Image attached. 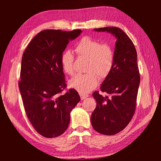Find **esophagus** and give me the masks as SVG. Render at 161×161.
<instances>
[{
  "label": "esophagus",
  "mask_w": 161,
  "mask_h": 161,
  "mask_svg": "<svg viewBox=\"0 0 161 161\" xmlns=\"http://www.w3.org/2000/svg\"><path fill=\"white\" fill-rule=\"evenodd\" d=\"M80 96L81 99L83 100V99H85L86 98V97H89V95H87V94H83V93H80Z\"/></svg>",
  "instance_id": "esophagus-1"
}]
</instances>
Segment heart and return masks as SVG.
<instances>
[{"mask_svg":"<svg viewBox=\"0 0 161 161\" xmlns=\"http://www.w3.org/2000/svg\"><path fill=\"white\" fill-rule=\"evenodd\" d=\"M79 56L88 59L86 75H78L69 81V86L80 93H86L95 89L99 78L105 79L111 72L114 64L115 54L108 43H101L99 40L89 36L81 38L76 46ZM62 69L66 74L75 73V58L70 50H66L61 56Z\"/></svg>","mask_w":161,"mask_h":161,"instance_id":"obj_1","label":"heart"}]
</instances>
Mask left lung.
<instances>
[{
    "mask_svg": "<svg viewBox=\"0 0 161 161\" xmlns=\"http://www.w3.org/2000/svg\"><path fill=\"white\" fill-rule=\"evenodd\" d=\"M94 30L107 31L117 38L113 69L101 86V91L111 97H104L99 91L92 93L97 107L91 118L97 132L114 135L128 125L135 112L140 81L137 52L132 41L120 28L106 27Z\"/></svg>",
    "mask_w": 161,
    "mask_h": 161,
    "instance_id": "1",
    "label": "left lung"
}]
</instances>
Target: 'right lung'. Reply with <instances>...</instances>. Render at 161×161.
Returning <instances> with one entry per match:
<instances>
[{
    "mask_svg": "<svg viewBox=\"0 0 161 161\" xmlns=\"http://www.w3.org/2000/svg\"><path fill=\"white\" fill-rule=\"evenodd\" d=\"M80 30H46L34 37L24 52L19 87L29 120L46 138L62 134L70 123V111L80 100L78 92L66 88L61 56Z\"/></svg>",
    "mask_w": 161,
    "mask_h": 161,
    "instance_id": "1",
    "label": "right lung"
}]
</instances>
